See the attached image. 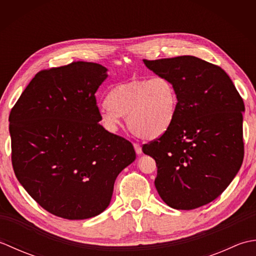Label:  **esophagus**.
<instances>
[{
  "instance_id": "obj_1",
  "label": "esophagus",
  "mask_w": 256,
  "mask_h": 256,
  "mask_svg": "<svg viewBox=\"0 0 256 256\" xmlns=\"http://www.w3.org/2000/svg\"><path fill=\"white\" fill-rule=\"evenodd\" d=\"M134 150L136 152L138 155L142 154V148H140V145L138 143H134Z\"/></svg>"
}]
</instances>
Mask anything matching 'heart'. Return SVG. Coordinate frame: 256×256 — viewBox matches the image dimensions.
<instances>
[{"instance_id":"1","label":"heart","mask_w":256,"mask_h":256,"mask_svg":"<svg viewBox=\"0 0 256 256\" xmlns=\"http://www.w3.org/2000/svg\"><path fill=\"white\" fill-rule=\"evenodd\" d=\"M178 92L165 76L135 78L116 84L108 91L100 111L101 123L111 132L118 131L123 116L138 136L154 140L164 135L175 121Z\"/></svg>"}]
</instances>
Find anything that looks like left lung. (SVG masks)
<instances>
[{
    "instance_id": "1",
    "label": "left lung",
    "mask_w": 256,
    "mask_h": 256,
    "mask_svg": "<svg viewBox=\"0 0 256 256\" xmlns=\"http://www.w3.org/2000/svg\"><path fill=\"white\" fill-rule=\"evenodd\" d=\"M143 62L172 81L179 99L172 128L142 148L156 162L155 187L174 209L199 208L218 198L242 165L243 100L224 69L200 58Z\"/></svg>"
}]
</instances>
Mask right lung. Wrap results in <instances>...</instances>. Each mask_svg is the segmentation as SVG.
Returning a JSON list of instances; mask_svg holds the SVG:
<instances>
[{"instance_id": "right-lung-1", "label": "right lung", "mask_w": 256, "mask_h": 256, "mask_svg": "<svg viewBox=\"0 0 256 256\" xmlns=\"http://www.w3.org/2000/svg\"><path fill=\"white\" fill-rule=\"evenodd\" d=\"M99 64L74 62L37 72L10 113L16 178L52 214L82 220L106 209L114 182L134 162L132 143L99 123Z\"/></svg>"}]
</instances>
